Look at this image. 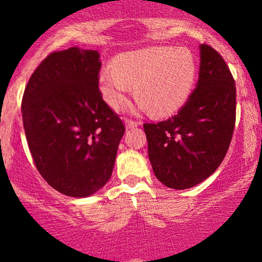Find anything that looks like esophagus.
Wrapping results in <instances>:
<instances>
[{
    "instance_id": "esophagus-1",
    "label": "esophagus",
    "mask_w": 262,
    "mask_h": 262,
    "mask_svg": "<svg viewBox=\"0 0 262 262\" xmlns=\"http://www.w3.org/2000/svg\"><path fill=\"white\" fill-rule=\"evenodd\" d=\"M139 124H141L139 121L133 120V119H126V120H125V125H126V128H128V129L136 128V126H138Z\"/></svg>"
}]
</instances>
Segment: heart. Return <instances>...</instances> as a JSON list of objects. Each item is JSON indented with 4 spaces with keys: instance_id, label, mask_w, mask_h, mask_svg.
Here are the masks:
<instances>
[{
    "instance_id": "obj_1",
    "label": "heart",
    "mask_w": 262,
    "mask_h": 262,
    "mask_svg": "<svg viewBox=\"0 0 262 262\" xmlns=\"http://www.w3.org/2000/svg\"><path fill=\"white\" fill-rule=\"evenodd\" d=\"M198 75L196 58L191 50L155 47L124 53L99 73V89L114 109L123 106L129 87L141 107L155 116L178 112L187 101Z\"/></svg>"
}]
</instances>
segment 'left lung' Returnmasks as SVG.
I'll use <instances>...</instances> for the list:
<instances>
[{"label":"left lung","instance_id":"obj_1","mask_svg":"<svg viewBox=\"0 0 262 262\" xmlns=\"http://www.w3.org/2000/svg\"><path fill=\"white\" fill-rule=\"evenodd\" d=\"M236 123V83L222 55L200 46L199 81L176 115L143 124L153 172L184 190L209 178L223 161Z\"/></svg>","mask_w":262,"mask_h":262}]
</instances>
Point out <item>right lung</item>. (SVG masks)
<instances>
[{
    "label": "right lung",
    "instance_id": "1",
    "mask_svg": "<svg viewBox=\"0 0 262 262\" xmlns=\"http://www.w3.org/2000/svg\"><path fill=\"white\" fill-rule=\"evenodd\" d=\"M96 50L50 53L25 87L21 102L29 149L53 189L73 198L99 191L112 178L125 126L99 90Z\"/></svg>",
    "mask_w": 262,
    "mask_h": 262
}]
</instances>
